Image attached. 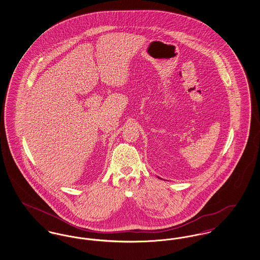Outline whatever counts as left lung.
Listing matches in <instances>:
<instances>
[{
	"label": "left lung",
	"mask_w": 260,
	"mask_h": 260,
	"mask_svg": "<svg viewBox=\"0 0 260 260\" xmlns=\"http://www.w3.org/2000/svg\"><path fill=\"white\" fill-rule=\"evenodd\" d=\"M159 178H160V177H159Z\"/></svg>",
	"instance_id": "8db88e82"
}]
</instances>
